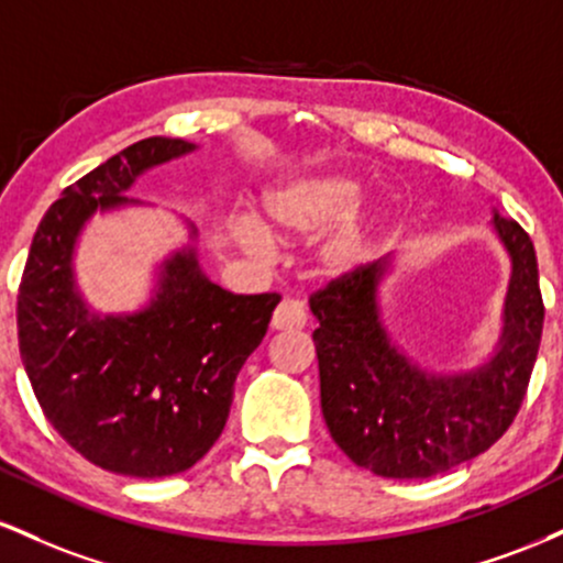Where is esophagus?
I'll return each mask as SVG.
<instances>
[{
  "label": "esophagus",
  "mask_w": 563,
  "mask_h": 563,
  "mask_svg": "<svg viewBox=\"0 0 563 563\" xmlns=\"http://www.w3.org/2000/svg\"><path fill=\"white\" fill-rule=\"evenodd\" d=\"M307 325V312L301 301L283 299L273 314V331H301Z\"/></svg>",
  "instance_id": "34e87169"
}]
</instances>
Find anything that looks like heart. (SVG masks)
I'll use <instances>...</instances> for the list:
<instances>
[{
    "label": "heart",
    "mask_w": 563,
    "mask_h": 563,
    "mask_svg": "<svg viewBox=\"0 0 563 563\" xmlns=\"http://www.w3.org/2000/svg\"><path fill=\"white\" fill-rule=\"evenodd\" d=\"M363 196V183L344 172L299 174L277 183L264 192L267 228L280 241H303L330 228L314 245V267L322 277L335 280L360 267L378 228L373 209L354 206ZM235 241L249 254H264L267 238L251 219H241L232 230Z\"/></svg>",
    "instance_id": "obj_1"
}]
</instances>
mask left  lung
<instances>
[{"instance_id":"1","label":"left lung","mask_w":563,"mask_h":563,"mask_svg":"<svg viewBox=\"0 0 563 563\" xmlns=\"http://www.w3.org/2000/svg\"><path fill=\"white\" fill-rule=\"evenodd\" d=\"M493 230L510 260L500 339L487 360L457 373L418 365L380 314L391 256L328 283L309 299L320 363V405L333 442L386 479H429L482 455L506 434L527 394L542 335L538 256L514 219Z\"/></svg>"}]
</instances>
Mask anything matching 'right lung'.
Instances as JSON below:
<instances>
[{
  "instance_id": "right-lung-1",
  "label": "right lung",
  "mask_w": 563,
  "mask_h": 563,
  "mask_svg": "<svg viewBox=\"0 0 563 563\" xmlns=\"http://www.w3.org/2000/svg\"><path fill=\"white\" fill-rule=\"evenodd\" d=\"M192 151L140 140L66 187L38 224L18 294L21 357L47 421L89 463L134 479L174 476L214 448L238 373L280 301L211 283L190 222V243L158 264L145 307L102 314L84 299L76 245L89 219L142 206L126 196L142 174Z\"/></svg>"
}]
</instances>
